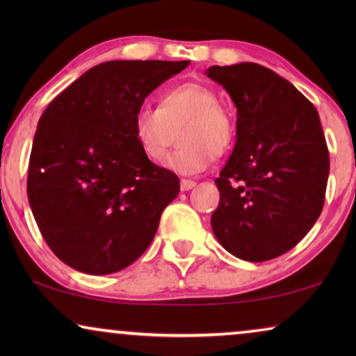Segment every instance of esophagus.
<instances>
[{
    "label": "esophagus",
    "instance_id": "34e87169",
    "mask_svg": "<svg viewBox=\"0 0 356 356\" xmlns=\"http://www.w3.org/2000/svg\"><path fill=\"white\" fill-rule=\"evenodd\" d=\"M194 186H196V181H193V179H181V191H189Z\"/></svg>",
    "mask_w": 356,
    "mask_h": 356
}]
</instances>
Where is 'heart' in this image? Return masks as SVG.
I'll return each instance as SVG.
<instances>
[{"label": "heart", "mask_w": 356, "mask_h": 356, "mask_svg": "<svg viewBox=\"0 0 356 356\" xmlns=\"http://www.w3.org/2000/svg\"><path fill=\"white\" fill-rule=\"evenodd\" d=\"M181 147L165 160V167L179 175L206 170L213 155L230 149L235 124L220 106L216 90L199 82L175 86L160 97L159 106H143L133 120L136 144L145 157L160 162L172 143V129H178Z\"/></svg>", "instance_id": "obj_1"}]
</instances>
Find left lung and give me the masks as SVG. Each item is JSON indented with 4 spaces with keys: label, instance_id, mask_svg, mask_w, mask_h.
<instances>
[{
    "label": "left lung",
    "instance_id": "1",
    "mask_svg": "<svg viewBox=\"0 0 356 356\" xmlns=\"http://www.w3.org/2000/svg\"><path fill=\"white\" fill-rule=\"evenodd\" d=\"M236 106V144L216 179L220 202L211 225L243 261L290 251L324 206L329 150L314 105L284 77L256 63L211 66Z\"/></svg>",
    "mask_w": 356,
    "mask_h": 356
}]
</instances>
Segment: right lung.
<instances>
[{
    "label": "right lung",
    "instance_id": "right-lung-1",
    "mask_svg": "<svg viewBox=\"0 0 356 356\" xmlns=\"http://www.w3.org/2000/svg\"><path fill=\"white\" fill-rule=\"evenodd\" d=\"M189 61H106L61 92L38 120L27 196L47 245L72 269L113 274L152 243L179 179L136 144L145 97Z\"/></svg>",
    "mask_w": 356,
    "mask_h": 356
}]
</instances>
